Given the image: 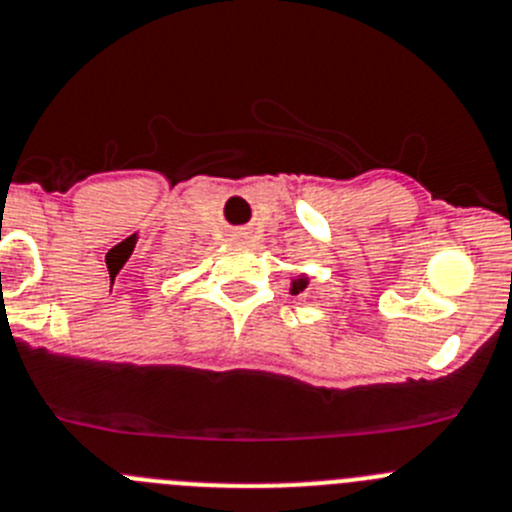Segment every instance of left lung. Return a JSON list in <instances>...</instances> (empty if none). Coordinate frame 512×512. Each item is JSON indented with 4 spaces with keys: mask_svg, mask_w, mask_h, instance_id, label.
I'll return each mask as SVG.
<instances>
[{
    "mask_svg": "<svg viewBox=\"0 0 512 512\" xmlns=\"http://www.w3.org/2000/svg\"><path fill=\"white\" fill-rule=\"evenodd\" d=\"M303 288H306V278H298L290 290H293V293H298V290H303Z\"/></svg>",
    "mask_w": 512,
    "mask_h": 512,
    "instance_id": "left-lung-1",
    "label": "left lung"
}]
</instances>
